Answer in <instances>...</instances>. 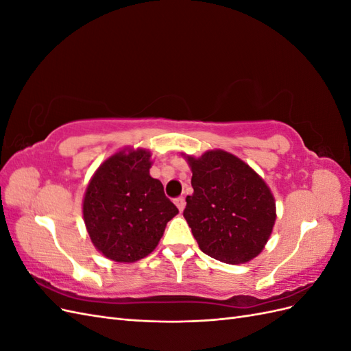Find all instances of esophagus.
<instances>
[{
    "instance_id": "esophagus-1",
    "label": "esophagus",
    "mask_w": 351,
    "mask_h": 351,
    "mask_svg": "<svg viewBox=\"0 0 351 351\" xmlns=\"http://www.w3.org/2000/svg\"><path fill=\"white\" fill-rule=\"evenodd\" d=\"M174 204H176V206L178 208V210L180 212H183V209H184V206H186V200H184V197H177L176 200H174Z\"/></svg>"
}]
</instances>
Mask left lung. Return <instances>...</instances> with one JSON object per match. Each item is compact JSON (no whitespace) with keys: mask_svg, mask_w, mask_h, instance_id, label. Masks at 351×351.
I'll return each mask as SVG.
<instances>
[{"mask_svg":"<svg viewBox=\"0 0 351 351\" xmlns=\"http://www.w3.org/2000/svg\"><path fill=\"white\" fill-rule=\"evenodd\" d=\"M193 195L183 215L200 250L230 265L246 263L263 250L277 219L275 199L263 178L243 159L212 149L195 158Z\"/></svg>","mask_w":351,"mask_h":351,"instance_id":"obj_1","label":"left lung"}]
</instances>
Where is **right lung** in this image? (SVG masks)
Listing matches in <instances>:
<instances>
[{
    "label": "right lung",
    "instance_id": "obj_1",
    "mask_svg": "<svg viewBox=\"0 0 351 351\" xmlns=\"http://www.w3.org/2000/svg\"><path fill=\"white\" fill-rule=\"evenodd\" d=\"M151 152L124 147L98 167L83 196V219L105 258L133 263L152 253L178 209L152 178Z\"/></svg>",
    "mask_w": 351,
    "mask_h": 351
}]
</instances>
